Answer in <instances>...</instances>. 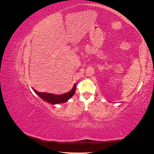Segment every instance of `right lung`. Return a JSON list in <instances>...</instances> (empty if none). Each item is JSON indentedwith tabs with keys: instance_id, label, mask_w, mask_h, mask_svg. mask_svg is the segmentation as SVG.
<instances>
[{
	"instance_id": "add662e5",
	"label": "right lung",
	"mask_w": 154,
	"mask_h": 154,
	"mask_svg": "<svg viewBox=\"0 0 154 154\" xmlns=\"http://www.w3.org/2000/svg\"><path fill=\"white\" fill-rule=\"evenodd\" d=\"M33 91L36 92V94H38L42 99L44 101L48 102L49 103L53 105L58 104V103H62L65 102L67 101L70 98H71L76 91V85H74L72 90L69 92L65 93L63 94H53L51 93L47 92H39L33 88Z\"/></svg>"
}]
</instances>
